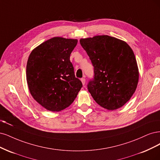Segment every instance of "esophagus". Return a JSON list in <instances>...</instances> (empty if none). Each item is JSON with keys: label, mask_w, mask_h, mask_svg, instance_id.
<instances>
[{"label": "esophagus", "mask_w": 160, "mask_h": 160, "mask_svg": "<svg viewBox=\"0 0 160 160\" xmlns=\"http://www.w3.org/2000/svg\"><path fill=\"white\" fill-rule=\"evenodd\" d=\"M81 81H82V83L83 85H84L86 84V79L84 78H82Z\"/></svg>", "instance_id": "1"}]
</instances>
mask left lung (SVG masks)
<instances>
[{
	"label": "left lung",
	"instance_id": "1",
	"mask_svg": "<svg viewBox=\"0 0 160 160\" xmlns=\"http://www.w3.org/2000/svg\"><path fill=\"white\" fill-rule=\"evenodd\" d=\"M94 66L88 90L98 104L109 110L121 108L134 93L139 79L135 55L126 42L108 35L81 38Z\"/></svg>",
	"mask_w": 160,
	"mask_h": 160
}]
</instances>
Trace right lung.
Returning a JSON list of instances; mask_svg holds the SVG:
<instances>
[{
	"label": "right lung",
	"instance_id": "obj_1",
	"mask_svg": "<svg viewBox=\"0 0 160 160\" xmlns=\"http://www.w3.org/2000/svg\"><path fill=\"white\" fill-rule=\"evenodd\" d=\"M76 39L54 37L30 53L27 64V81L34 99L46 110L59 112L74 102L82 82L75 77L71 52Z\"/></svg>",
	"mask_w": 160,
	"mask_h": 160
}]
</instances>
